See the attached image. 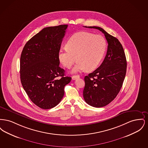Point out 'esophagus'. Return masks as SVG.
<instances>
[{
  "label": "esophagus",
  "mask_w": 148,
  "mask_h": 148,
  "mask_svg": "<svg viewBox=\"0 0 148 148\" xmlns=\"http://www.w3.org/2000/svg\"><path fill=\"white\" fill-rule=\"evenodd\" d=\"M80 77V76L79 75H73V77H72V79L73 80H75V79H76L77 78H78V77Z\"/></svg>",
  "instance_id": "obj_1"
}]
</instances>
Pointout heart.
<instances>
[{
  "label": "heart",
  "mask_w": 148,
  "mask_h": 148,
  "mask_svg": "<svg viewBox=\"0 0 148 148\" xmlns=\"http://www.w3.org/2000/svg\"><path fill=\"white\" fill-rule=\"evenodd\" d=\"M60 50L58 58L64 67L69 69L77 60L73 71L94 70L101 61L106 49V42L100 35L80 32L72 35Z\"/></svg>",
  "instance_id": "obj_1"
}]
</instances>
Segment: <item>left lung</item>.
<instances>
[{"label": "left lung", "instance_id": "8db88e82", "mask_svg": "<svg viewBox=\"0 0 148 148\" xmlns=\"http://www.w3.org/2000/svg\"><path fill=\"white\" fill-rule=\"evenodd\" d=\"M108 44L104 61L95 71L85 76L83 97L89 105L100 108L112 102L119 92L127 71V59L119 40L99 27Z\"/></svg>", "mask_w": 148, "mask_h": 148}]
</instances>
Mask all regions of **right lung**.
Listing matches in <instances>:
<instances>
[{"label":"right lung","instance_id":"1","mask_svg":"<svg viewBox=\"0 0 148 148\" xmlns=\"http://www.w3.org/2000/svg\"><path fill=\"white\" fill-rule=\"evenodd\" d=\"M68 25L42 30L27 42L20 61L21 84L32 101L43 109L57 106L63 98L64 86L71 77H65L58 54Z\"/></svg>","mask_w":148,"mask_h":148}]
</instances>
